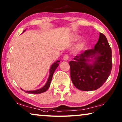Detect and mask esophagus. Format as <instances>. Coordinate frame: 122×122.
Here are the masks:
<instances>
[{
  "instance_id": "34e87169",
  "label": "esophagus",
  "mask_w": 122,
  "mask_h": 122,
  "mask_svg": "<svg viewBox=\"0 0 122 122\" xmlns=\"http://www.w3.org/2000/svg\"><path fill=\"white\" fill-rule=\"evenodd\" d=\"M69 55H65L64 56V57H63V59H64V60H65V61H67V60H68V59H69Z\"/></svg>"
}]
</instances>
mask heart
<instances>
[{
    "mask_svg": "<svg viewBox=\"0 0 122 122\" xmlns=\"http://www.w3.org/2000/svg\"><path fill=\"white\" fill-rule=\"evenodd\" d=\"M80 38H81V37L80 36L77 35V36H74V38H73V40H74V41H77L80 40ZM85 42H82V43L79 45V48L80 50H81L84 47H85Z\"/></svg>",
    "mask_w": 122,
    "mask_h": 122,
    "instance_id": "1",
    "label": "heart"
}]
</instances>
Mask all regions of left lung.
Wrapping results in <instances>:
<instances>
[{"label": "left lung", "mask_w": 122, "mask_h": 122, "mask_svg": "<svg viewBox=\"0 0 122 122\" xmlns=\"http://www.w3.org/2000/svg\"><path fill=\"white\" fill-rule=\"evenodd\" d=\"M112 54L106 37L100 33L94 48L86 50L69 62L71 79L75 86L82 91L95 90L101 87L111 72Z\"/></svg>", "instance_id": "8db88e82"}]
</instances>
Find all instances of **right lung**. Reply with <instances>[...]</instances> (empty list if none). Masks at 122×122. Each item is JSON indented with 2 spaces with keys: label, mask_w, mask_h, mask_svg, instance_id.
I'll list each match as a JSON object with an SVG mask.
<instances>
[{
  "label": "right lung",
  "mask_w": 122,
  "mask_h": 122,
  "mask_svg": "<svg viewBox=\"0 0 122 122\" xmlns=\"http://www.w3.org/2000/svg\"><path fill=\"white\" fill-rule=\"evenodd\" d=\"M25 31V30H24L23 32L22 33H24V32ZM60 62V61H56V62L53 63V64L52 65L50 69V74H49V77L48 78L47 81L46 83V84L43 86L42 88L37 89V90H30V91H25L23 90L24 92H27V93H30V94H41L42 93V92H46V91L47 90V89L49 88L50 84H51V82L52 80V76L53 75V73H54L55 71L56 70V69H57V67H58V65H59V64L58 62ZM22 90L23 89L21 88Z\"/></svg>",
  "instance_id": "add662e5"
}]
</instances>
